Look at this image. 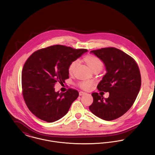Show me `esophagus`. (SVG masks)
I'll return each instance as SVG.
<instances>
[{"label": "esophagus", "mask_w": 155, "mask_h": 155, "mask_svg": "<svg viewBox=\"0 0 155 155\" xmlns=\"http://www.w3.org/2000/svg\"><path fill=\"white\" fill-rule=\"evenodd\" d=\"M85 94H86V92H83V91H80V92H79V95H80V96L84 95H85Z\"/></svg>", "instance_id": "esophagus-1"}]
</instances>
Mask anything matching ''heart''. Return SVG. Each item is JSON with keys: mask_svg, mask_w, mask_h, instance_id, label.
<instances>
[{"mask_svg": "<svg viewBox=\"0 0 155 155\" xmlns=\"http://www.w3.org/2000/svg\"><path fill=\"white\" fill-rule=\"evenodd\" d=\"M83 61L88 66L91 70H92L94 71L96 70L100 71L103 67V61L100 59H99L98 57L93 55H86L83 58ZM77 65H78V61H73L70 64L68 69V73L70 74L73 73ZM92 84L93 83L90 81H83V82H79L78 84V85L81 88L85 89V90H88L91 88Z\"/></svg>", "mask_w": 155, "mask_h": 155, "instance_id": "heart-1", "label": "heart"}]
</instances>
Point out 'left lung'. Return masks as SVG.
Returning a JSON list of instances; mask_svg holds the SVG:
<instances>
[{
  "instance_id": "obj_1",
  "label": "left lung",
  "mask_w": 155,
  "mask_h": 155,
  "mask_svg": "<svg viewBox=\"0 0 155 155\" xmlns=\"http://www.w3.org/2000/svg\"><path fill=\"white\" fill-rule=\"evenodd\" d=\"M91 53L105 65L107 73L97 88L109 92V97L104 98L97 92L92 93L94 100L89 109L103 120H114L131 107L137 97L141 84L139 68L131 57L115 48H101Z\"/></svg>"
}]
</instances>
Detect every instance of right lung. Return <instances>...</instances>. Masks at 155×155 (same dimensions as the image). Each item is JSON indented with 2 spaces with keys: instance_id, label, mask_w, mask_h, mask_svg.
<instances>
[{
  "instance_id": "right-lung-1",
  "label": "right lung",
  "mask_w": 155,
  "mask_h": 155,
  "mask_svg": "<svg viewBox=\"0 0 155 155\" xmlns=\"http://www.w3.org/2000/svg\"><path fill=\"white\" fill-rule=\"evenodd\" d=\"M88 51L56 45L38 50L25 61L22 71V95L30 111L47 122H54L67 113L78 97L76 89L55 92V83L68 79L70 64Z\"/></svg>"
}]
</instances>
